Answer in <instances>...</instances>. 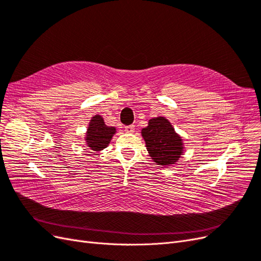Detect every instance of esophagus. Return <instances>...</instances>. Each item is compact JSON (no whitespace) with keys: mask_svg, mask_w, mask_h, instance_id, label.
Segmentation results:
<instances>
[{"mask_svg":"<svg viewBox=\"0 0 261 261\" xmlns=\"http://www.w3.org/2000/svg\"><path fill=\"white\" fill-rule=\"evenodd\" d=\"M125 132L128 133V134H133L134 132H135V126H134V125L126 126V127H125Z\"/></svg>","mask_w":261,"mask_h":261,"instance_id":"obj_1","label":"esophagus"}]
</instances>
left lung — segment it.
<instances>
[{
	"instance_id": "left-lung-1",
	"label": "left lung",
	"mask_w": 261,
	"mask_h": 261,
	"mask_svg": "<svg viewBox=\"0 0 261 261\" xmlns=\"http://www.w3.org/2000/svg\"><path fill=\"white\" fill-rule=\"evenodd\" d=\"M149 155L153 162L162 167L175 164L184 154V143L168 118L158 116L150 118L147 127L141 129Z\"/></svg>"
}]
</instances>
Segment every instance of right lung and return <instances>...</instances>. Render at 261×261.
<instances>
[{
    "instance_id": "right-lung-1",
    "label": "right lung",
    "mask_w": 261,
    "mask_h": 261,
    "mask_svg": "<svg viewBox=\"0 0 261 261\" xmlns=\"http://www.w3.org/2000/svg\"><path fill=\"white\" fill-rule=\"evenodd\" d=\"M115 133L116 128L113 126H108L101 115H93L87 127L86 145L92 151H101L109 146Z\"/></svg>"
}]
</instances>
